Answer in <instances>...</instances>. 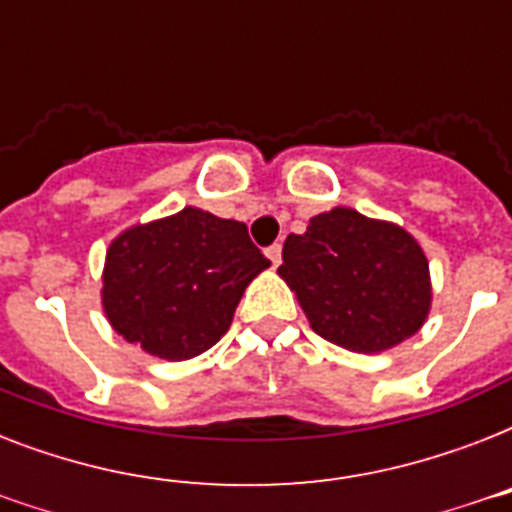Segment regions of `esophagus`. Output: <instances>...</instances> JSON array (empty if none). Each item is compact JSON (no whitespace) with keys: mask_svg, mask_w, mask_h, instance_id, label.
I'll use <instances>...</instances> for the list:
<instances>
[{"mask_svg":"<svg viewBox=\"0 0 512 512\" xmlns=\"http://www.w3.org/2000/svg\"><path fill=\"white\" fill-rule=\"evenodd\" d=\"M265 255H268V260H271L273 265L281 263V244H271V247L265 249Z\"/></svg>","mask_w":512,"mask_h":512,"instance_id":"34e87169","label":"esophagus"}]
</instances>
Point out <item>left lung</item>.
I'll return each mask as SVG.
<instances>
[{
    "mask_svg": "<svg viewBox=\"0 0 512 512\" xmlns=\"http://www.w3.org/2000/svg\"><path fill=\"white\" fill-rule=\"evenodd\" d=\"M281 257L279 273L313 332L342 348L380 353L428 316V260L398 225L337 207L289 233Z\"/></svg>",
    "mask_w": 512,
    "mask_h": 512,
    "instance_id": "obj_1",
    "label": "left lung"
}]
</instances>
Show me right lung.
Returning a JSON list of instances; mask_svg holds the SVG:
<instances>
[{"instance_id":"obj_1","label":"right lung","mask_w":512,"mask_h":512,"mask_svg":"<svg viewBox=\"0 0 512 512\" xmlns=\"http://www.w3.org/2000/svg\"><path fill=\"white\" fill-rule=\"evenodd\" d=\"M268 265L247 225L185 207L111 244L103 308L124 340L183 361L228 332L244 289Z\"/></svg>"}]
</instances>
